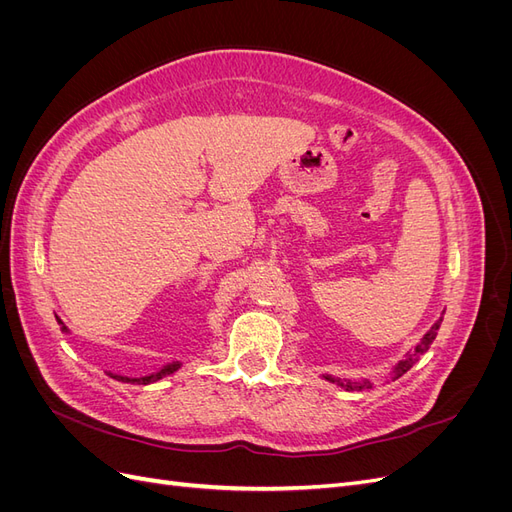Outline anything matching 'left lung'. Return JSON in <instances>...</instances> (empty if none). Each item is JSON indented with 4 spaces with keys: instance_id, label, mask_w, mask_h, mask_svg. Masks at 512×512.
Returning <instances> with one entry per match:
<instances>
[{
    "instance_id": "left-lung-1",
    "label": "left lung",
    "mask_w": 512,
    "mask_h": 512,
    "mask_svg": "<svg viewBox=\"0 0 512 512\" xmlns=\"http://www.w3.org/2000/svg\"><path fill=\"white\" fill-rule=\"evenodd\" d=\"M440 324H442V318L433 322V327L423 335V339L414 346V350H412V352H408V354L404 356V359H401V361L393 367V380H397L399 376H404L406 371H408V369H410L418 359H421V354H425V352L429 350L431 342H433V339H436V335H438ZM322 378L327 380V382H331V384L342 386L344 391H365V389H371V382H369L367 378H361V380H350V378H337V376H331V374H324Z\"/></svg>"
}]
</instances>
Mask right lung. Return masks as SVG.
Instances as JSON below:
<instances>
[{
  "label": "right lung",
  "mask_w": 512,
  "mask_h": 512,
  "mask_svg": "<svg viewBox=\"0 0 512 512\" xmlns=\"http://www.w3.org/2000/svg\"><path fill=\"white\" fill-rule=\"evenodd\" d=\"M57 318V322H59V327H61V331L64 333H70V329L66 327L64 324V320H61L59 316H55ZM181 367V363L179 361H173V363H166L162 369H158V371H153V374H149V376H143V378H128V376H119V374H111V371H106L108 376L111 378H115V380H119V382H138V384H151V382H158V380H162V378H166V376H170V374H175V371Z\"/></svg>",
  "instance_id": "1"
}]
</instances>
